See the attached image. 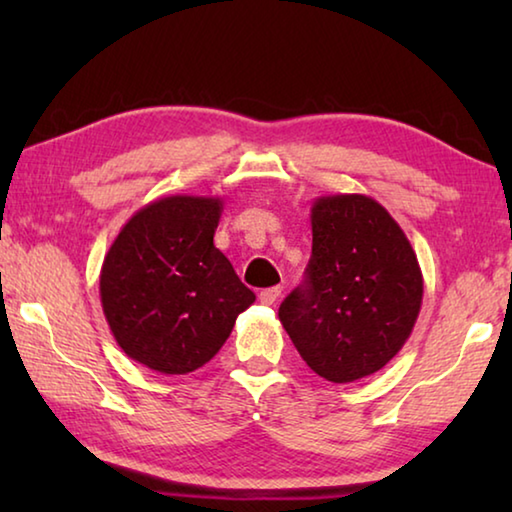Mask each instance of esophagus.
Here are the masks:
<instances>
[{
	"label": "esophagus",
	"mask_w": 512,
	"mask_h": 512,
	"mask_svg": "<svg viewBox=\"0 0 512 512\" xmlns=\"http://www.w3.org/2000/svg\"><path fill=\"white\" fill-rule=\"evenodd\" d=\"M280 296H282V287H271V289L259 291V302H262V305H273Z\"/></svg>",
	"instance_id": "1"
}]
</instances>
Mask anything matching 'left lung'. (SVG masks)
<instances>
[{
  "label": "left lung",
  "mask_w": 512,
  "mask_h": 512,
  "mask_svg": "<svg viewBox=\"0 0 512 512\" xmlns=\"http://www.w3.org/2000/svg\"><path fill=\"white\" fill-rule=\"evenodd\" d=\"M422 293L418 257L386 207L363 194L320 196L311 205L307 280L277 316L316 375L350 384L402 350Z\"/></svg>",
  "instance_id": "left-lung-1"
}]
</instances>
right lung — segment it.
Masks as SVG:
<instances>
[{"instance_id":"obj_1","label":"right lung","mask_w":512,"mask_h":512,"mask_svg":"<svg viewBox=\"0 0 512 512\" xmlns=\"http://www.w3.org/2000/svg\"><path fill=\"white\" fill-rule=\"evenodd\" d=\"M221 212L219 196L160 198L126 221L103 257L99 293L110 332L128 357L162 375L210 361L255 302L214 246Z\"/></svg>"}]
</instances>
